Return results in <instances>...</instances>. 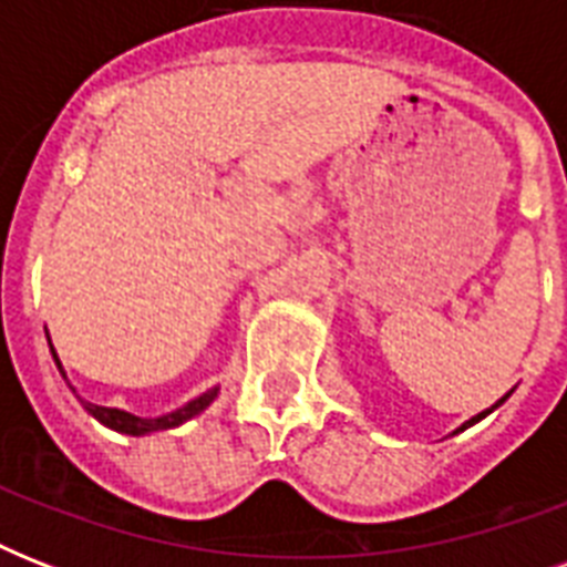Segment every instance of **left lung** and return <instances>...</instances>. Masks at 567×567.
<instances>
[{
  "mask_svg": "<svg viewBox=\"0 0 567 567\" xmlns=\"http://www.w3.org/2000/svg\"><path fill=\"white\" fill-rule=\"evenodd\" d=\"M509 394H512V391H509ZM509 394H506V396H509ZM506 396H501V400H497V403H494V405H492V409H485V412L474 414V417H471V421H465V423H462V426H458V430H456V432L467 430V426H474V423H476V421H483L485 414H492V412H494V409H497V405H501V403H503V400H506Z\"/></svg>",
  "mask_w": 567,
  "mask_h": 567,
  "instance_id": "obj_1",
  "label": "left lung"
}]
</instances>
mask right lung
I'll use <instances>...</instances> for the list:
<instances>
[{"mask_svg":"<svg viewBox=\"0 0 567 567\" xmlns=\"http://www.w3.org/2000/svg\"><path fill=\"white\" fill-rule=\"evenodd\" d=\"M47 341H49V332H47ZM49 353H52V359H55L61 377L66 379V371L61 368V359H58L55 347H52V344H49ZM66 385H70V379H66ZM70 388H73V385H70ZM73 391H75V388H73ZM217 391H220V388H212V391H205V394H199L196 400L185 403L182 409H176V412L162 414V417H137V414L123 412V409H109V405L84 403L82 396H79V400H82V405L87 409V414H93V417H96L102 426H109V430H114V432H123V435H150V432L173 430V426H179V423L190 421V417H196L199 412H205V409L214 403Z\"/></svg>","mask_w":567,"mask_h":567,"instance_id":"obj_1","label":"right lung"}]
</instances>
